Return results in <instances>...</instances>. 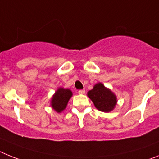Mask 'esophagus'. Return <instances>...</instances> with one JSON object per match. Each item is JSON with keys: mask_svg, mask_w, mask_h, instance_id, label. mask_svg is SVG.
Here are the masks:
<instances>
[{"mask_svg": "<svg viewBox=\"0 0 159 159\" xmlns=\"http://www.w3.org/2000/svg\"><path fill=\"white\" fill-rule=\"evenodd\" d=\"M85 92H86V90H78V93H79V94H85Z\"/></svg>", "mask_w": 159, "mask_h": 159, "instance_id": "34e87169", "label": "esophagus"}]
</instances>
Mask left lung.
Masks as SVG:
<instances>
[{
	"label": "left lung",
	"instance_id": "8db88e82",
	"mask_svg": "<svg viewBox=\"0 0 159 159\" xmlns=\"http://www.w3.org/2000/svg\"><path fill=\"white\" fill-rule=\"evenodd\" d=\"M89 98L94 102L98 110L108 112L113 110L116 104V97L102 83L96 84L91 90L88 91Z\"/></svg>",
	"mask_w": 159,
	"mask_h": 159
}]
</instances>
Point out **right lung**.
Returning <instances> with one entry per match:
<instances>
[{
    "mask_svg": "<svg viewBox=\"0 0 159 159\" xmlns=\"http://www.w3.org/2000/svg\"><path fill=\"white\" fill-rule=\"evenodd\" d=\"M72 92L69 89L60 88L52 98V106L57 112H61L66 107L69 99L71 98Z\"/></svg>",
    "mask_w": 159,
    "mask_h": 159,
    "instance_id": "1",
    "label": "right lung"
}]
</instances>
